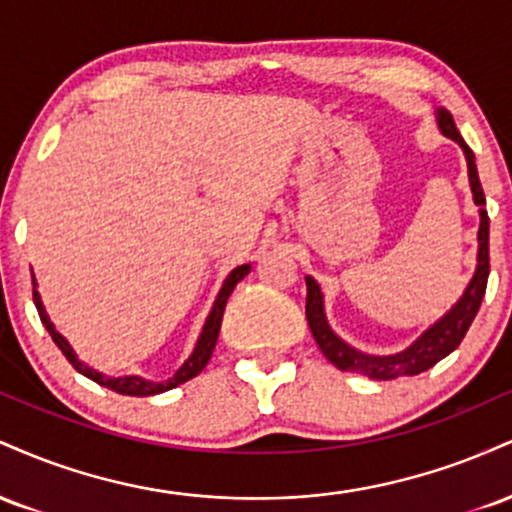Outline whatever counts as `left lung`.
Returning a JSON list of instances; mask_svg holds the SVG:
<instances>
[{
    "mask_svg": "<svg viewBox=\"0 0 512 512\" xmlns=\"http://www.w3.org/2000/svg\"><path fill=\"white\" fill-rule=\"evenodd\" d=\"M438 127L445 137L455 139L462 146L464 158H467L469 168V185H472L474 202L479 207V255H477V272H474L472 281L464 289L462 298L452 305L433 327L421 334L409 349L399 351L392 356H368L361 351L351 349L349 344H344L327 325L325 317V301H322L320 286L315 279L305 276V286H308V298H305V317H308L310 332H313L317 346H320L322 354L327 356V361H332L339 370H349V373H363L373 380H395L402 375H419L424 370L433 368L438 361H443L445 356L460 346V342L467 334L469 325L474 322V317L479 313V305L484 301L486 293V281H489V214H486V197L481 190L477 163H474V154L467 144H464L462 134L457 132L455 120L448 110L438 108Z\"/></svg>",
    "mask_w": 512,
    "mask_h": 512,
    "instance_id": "8db88e82",
    "label": "left lung"
}]
</instances>
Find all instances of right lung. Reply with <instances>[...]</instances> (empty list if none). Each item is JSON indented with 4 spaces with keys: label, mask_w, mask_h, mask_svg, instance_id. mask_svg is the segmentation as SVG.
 Returning a JSON list of instances; mask_svg holds the SVG:
<instances>
[{
    "label": "right lung",
    "mask_w": 512,
    "mask_h": 512,
    "mask_svg": "<svg viewBox=\"0 0 512 512\" xmlns=\"http://www.w3.org/2000/svg\"><path fill=\"white\" fill-rule=\"evenodd\" d=\"M248 272H250V264H240V267H236L231 274L226 276V281H223V286L219 291V296H216V301H214V308H211L207 322H204L202 334H199L195 351H192V356L187 358V361L178 368V373H175L173 378L163 380V383H149V380L137 378V375H125V378H108V375H103V373H98V370L88 368L86 363H81L79 358H76V354L72 351V346H69L67 339H64L62 334L55 330V325L50 322L48 313H45L43 301H40V293L35 289H33V301H35V308H38L40 322H43L45 330L50 332L52 342L60 346V351L64 356H67V361L72 363V366L79 370L81 375H86V378L93 380V383H98V385L108 387V390L117 392V395L149 397V395H158V392L173 390V387L187 383V380H192L195 375L202 373L204 366L209 363L211 354H214V346H216V339H219V332H221V317H223V310H226L228 296H231L233 289H236L238 281L248 276Z\"/></svg>",
    "instance_id": "add662e5"
}]
</instances>
